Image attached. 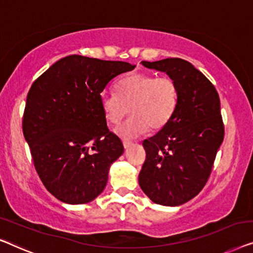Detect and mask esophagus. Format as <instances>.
<instances>
[{"instance_id": "esophagus-1", "label": "esophagus", "mask_w": 253, "mask_h": 253, "mask_svg": "<svg viewBox=\"0 0 253 253\" xmlns=\"http://www.w3.org/2000/svg\"><path fill=\"white\" fill-rule=\"evenodd\" d=\"M123 144H124V148H125V149H128V148H129L130 147V145L131 144H133V142H130V141H124L123 142Z\"/></svg>"}]
</instances>
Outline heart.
I'll list each match as a JSON object with an SVG mask.
<instances>
[{
    "label": "heart",
    "instance_id": "1",
    "mask_svg": "<svg viewBox=\"0 0 253 253\" xmlns=\"http://www.w3.org/2000/svg\"><path fill=\"white\" fill-rule=\"evenodd\" d=\"M117 95L104 91L99 96L105 119L118 124L127 112L130 117L115 128L116 135L125 140L138 137L148 129L157 131L165 127L177 104V87L170 78L131 73L116 84Z\"/></svg>",
    "mask_w": 253,
    "mask_h": 253
}]
</instances>
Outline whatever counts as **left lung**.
<instances>
[{"mask_svg":"<svg viewBox=\"0 0 253 253\" xmlns=\"http://www.w3.org/2000/svg\"><path fill=\"white\" fill-rule=\"evenodd\" d=\"M141 64L174 80L177 104L169 124L143 142L147 159L138 183L156 204L179 206L205 186L223 141L219 95L208 78L184 59Z\"/></svg>","mask_w":253,"mask_h":253,"instance_id":"obj_1","label":"left lung"}]
</instances>
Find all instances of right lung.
I'll list each match as a JSON object with an SVG mask.
<instances>
[{
    "label": "right lung",
    "instance_id": "1",
    "mask_svg": "<svg viewBox=\"0 0 253 253\" xmlns=\"http://www.w3.org/2000/svg\"><path fill=\"white\" fill-rule=\"evenodd\" d=\"M126 62L70 55L32 84L23 118L35 169L51 195L66 204H86L104 190L110 167L124 152L109 130L99 96Z\"/></svg>",
    "mask_w": 253,
    "mask_h": 253
}]
</instances>
